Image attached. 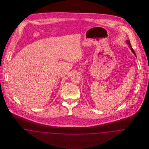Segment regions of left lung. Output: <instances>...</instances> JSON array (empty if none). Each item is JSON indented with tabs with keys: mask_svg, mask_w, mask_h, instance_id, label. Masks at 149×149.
I'll return each instance as SVG.
<instances>
[{
	"mask_svg": "<svg viewBox=\"0 0 149 149\" xmlns=\"http://www.w3.org/2000/svg\"><path fill=\"white\" fill-rule=\"evenodd\" d=\"M127 43L128 45H129V47L131 49V50L132 51V52L134 54V55H135V56H136V54H135V51H134V50H133V49H132V46H131V43L130 42V41L127 40Z\"/></svg>",
	"mask_w": 149,
	"mask_h": 149,
	"instance_id": "left-lung-1",
	"label": "left lung"
}]
</instances>
